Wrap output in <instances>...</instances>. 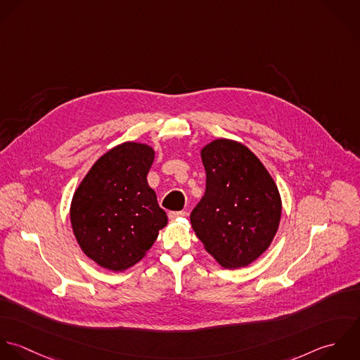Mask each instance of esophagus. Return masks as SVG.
Returning <instances> with one entry per match:
<instances>
[{"mask_svg": "<svg viewBox=\"0 0 360 360\" xmlns=\"http://www.w3.org/2000/svg\"><path fill=\"white\" fill-rule=\"evenodd\" d=\"M186 216L185 212H169L168 213V218L169 219H176V218H181V217Z\"/></svg>", "mask_w": 360, "mask_h": 360, "instance_id": "esophagus-1", "label": "esophagus"}]
</instances>
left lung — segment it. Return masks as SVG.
I'll return each instance as SVG.
<instances>
[{"label":"left lung","instance_id":"1","mask_svg":"<svg viewBox=\"0 0 360 360\" xmlns=\"http://www.w3.org/2000/svg\"><path fill=\"white\" fill-rule=\"evenodd\" d=\"M206 191L191 214L205 249L224 269H242L271 245L281 221L280 191L245 144L214 139L200 148Z\"/></svg>","mask_w":360,"mask_h":360}]
</instances>
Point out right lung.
Wrapping results in <instances>:
<instances>
[{
  "mask_svg": "<svg viewBox=\"0 0 360 360\" xmlns=\"http://www.w3.org/2000/svg\"><path fill=\"white\" fill-rule=\"evenodd\" d=\"M154 157L148 144H118L91 165L73 193V235L103 269L124 271L139 263L168 222L147 182Z\"/></svg>",
  "mask_w": 360,
  "mask_h": 360,
  "instance_id": "right-lung-1",
  "label": "right lung"
}]
</instances>
